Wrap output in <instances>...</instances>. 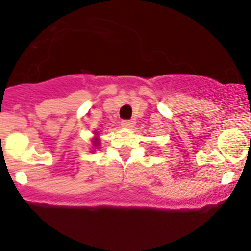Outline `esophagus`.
Wrapping results in <instances>:
<instances>
[{
	"instance_id": "34e87169",
	"label": "esophagus",
	"mask_w": 251,
	"mask_h": 251,
	"mask_svg": "<svg viewBox=\"0 0 251 251\" xmlns=\"http://www.w3.org/2000/svg\"><path fill=\"white\" fill-rule=\"evenodd\" d=\"M121 126L125 128H132L134 126V121L133 120H123L121 121Z\"/></svg>"
}]
</instances>
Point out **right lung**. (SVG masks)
I'll return each mask as SVG.
<instances>
[{
    "mask_svg": "<svg viewBox=\"0 0 251 251\" xmlns=\"http://www.w3.org/2000/svg\"><path fill=\"white\" fill-rule=\"evenodd\" d=\"M94 146H97V144H99V141H97V138H94Z\"/></svg>",
    "mask_w": 251,
    "mask_h": 251,
    "instance_id": "right-lung-1",
    "label": "right lung"
}]
</instances>
